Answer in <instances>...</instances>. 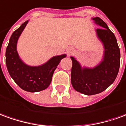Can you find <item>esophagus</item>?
I'll return each mask as SVG.
<instances>
[{
  "mask_svg": "<svg viewBox=\"0 0 126 126\" xmlns=\"http://www.w3.org/2000/svg\"><path fill=\"white\" fill-rule=\"evenodd\" d=\"M75 49L73 47H68L67 49H66V53L68 55H71L74 53Z\"/></svg>",
  "mask_w": 126,
  "mask_h": 126,
  "instance_id": "34e87169",
  "label": "esophagus"
}]
</instances>
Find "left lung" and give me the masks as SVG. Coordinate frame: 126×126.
<instances>
[{
    "mask_svg": "<svg viewBox=\"0 0 126 126\" xmlns=\"http://www.w3.org/2000/svg\"><path fill=\"white\" fill-rule=\"evenodd\" d=\"M92 19L101 27L96 33L104 48L102 61L94 68H82L79 62L71 57L72 86L75 91L86 95L100 93L109 87L117 78L120 66V50L114 33L100 18Z\"/></svg>",
    "mask_w": 126,
    "mask_h": 126,
    "instance_id": "obj_1",
    "label": "left lung"
}]
</instances>
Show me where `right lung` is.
I'll use <instances>...</instances> for the list:
<instances>
[{
  "mask_svg": "<svg viewBox=\"0 0 126 126\" xmlns=\"http://www.w3.org/2000/svg\"><path fill=\"white\" fill-rule=\"evenodd\" d=\"M28 20L12 33L6 49V65L11 78L24 91L35 93L43 91L50 85L52 77L58 65L66 54L54 56L45 64L31 66L25 64L17 52V42Z\"/></svg>",
  "mask_w": 126,
  "mask_h": 126,
  "instance_id": "right-lung-1",
  "label": "right lung"
}]
</instances>
